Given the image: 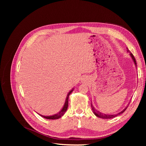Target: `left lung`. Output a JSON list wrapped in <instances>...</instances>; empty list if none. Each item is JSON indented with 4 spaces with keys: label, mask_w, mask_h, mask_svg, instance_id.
<instances>
[{
    "label": "left lung",
    "mask_w": 146,
    "mask_h": 146,
    "mask_svg": "<svg viewBox=\"0 0 146 146\" xmlns=\"http://www.w3.org/2000/svg\"><path fill=\"white\" fill-rule=\"evenodd\" d=\"M127 52H130V55L131 56L132 58L133 59V60H134V63H135V64L136 65V66H137V63H136V61H135V58H134V55H133V54L132 53V52H131V51H130L129 50V49H127ZM91 107H92V110H93V111H94V114H95V115L97 116V117H100V118H102V119H112V118L115 117H117V115H119L122 114V113L124 112V111H125V110L127 109V107H128V106H127V107H126L124 108V109H123L122 111H121L120 112L118 113H117V114H113V115L104 114V113H102L100 112V111H98L97 110H96V109H95V108H94V107L93 106V105H92V103H91Z\"/></svg>",
    "instance_id": "obj_1"
}]
</instances>
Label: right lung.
<instances>
[{"mask_svg":"<svg viewBox=\"0 0 146 146\" xmlns=\"http://www.w3.org/2000/svg\"><path fill=\"white\" fill-rule=\"evenodd\" d=\"M73 90H71L68 93V94L67 95V97H66V102H65V104L64 105V107H63V108H62V110L60 111V112H58V113L54 115H51V116H43V115H41V116L45 118V119H52V120H54V119H60V117H61L64 114V113L66 112V111L67 110L68 108V98H69V96L71 94V93L73 92Z\"/></svg>","mask_w":146,"mask_h":146,"instance_id":"obj_1","label":"right lung"}]
</instances>
